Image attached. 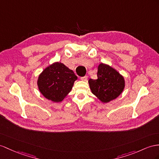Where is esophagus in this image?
I'll list each match as a JSON object with an SVG mask.
<instances>
[{
	"instance_id": "1",
	"label": "esophagus",
	"mask_w": 159,
	"mask_h": 159,
	"mask_svg": "<svg viewBox=\"0 0 159 159\" xmlns=\"http://www.w3.org/2000/svg\"><path fill=\"white\" fill-rule=\"evenodd\" d=\"M87 79H88L87 76H84L81 77V78H80V79L82 80H83V81H87Z\"/></svg>"
}]
</instances>
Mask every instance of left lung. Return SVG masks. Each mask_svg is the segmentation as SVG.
<instances>
[{
  "mask_svg": "<svg viewBox=\"0 0 159 159\" xmlns=\"http://www.w3.org/2000/svg\"><path fill=\"white\" fill-rule=\"evenodd\" d=\"M89 84L93 94L103 103L116 99L125 87L124 76L111 66L103 63L98 66L97 79H89Z\"/></svg>",
  "mask_w": 159,
  "mask_h": 159,
  "instance_id": "left-lung-1",
  "label": "left lung"
}]
</instances>
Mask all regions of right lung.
Here are the masks:
<instances>
[{
  "label": "right lung",
  "mask_w": 159,
  "mask_h": 159,
  "mask_svg": "<svg viewBox=\"0 0 159 159\" xmlns=\"http://www.w3.org/2000/svg\"><path fill=\"white\" fill-rule=\"evenodd\" d=\"M77 76L72 70L61 62L48 66L39 75L38 87L40 93L54 103L62 101L70 92Z\"/></svg>",
  "instance_id": "right-lung-1"
}]
</instances>
